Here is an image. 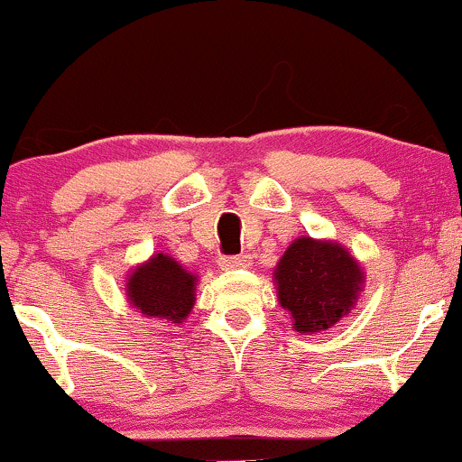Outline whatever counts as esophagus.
I'll return each mask as SVG.
<instances>
[{"mask_svg":"<svg viewBox=\"0 0 462 462\" xmlns=\"http://www.w3.org/2000/svg\"><path fill=\"white\" fill-rule=\"evenodd\" d=\"M249 264L247 256H232V258H221L219 267L226 269V272H232V269H245Z\"/></svg>","mask_w":462,"mask_h":462,"instance_id":"obj_1","label":"esophagus"}]
</instances>
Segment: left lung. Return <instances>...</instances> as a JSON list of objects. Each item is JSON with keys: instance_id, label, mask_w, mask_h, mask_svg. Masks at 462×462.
I'll return each mask as SVG.
<instances>
[{"instance_id": "8db88e82", "label": "left lung", "mask_w": 462, "mask_h": 462, "mask_svg": "<svg viewBox=\"0 0 462 462\" xmlns=\"http://www.w3.org/2000/svg\"><path fill=\"white\" fill-rule=\"evenodd\" d=\"M273 284L293 330L317 334L354 310L365 291V272L338 241L300 236L275 264Z\"/></svg>"}]
</instances>
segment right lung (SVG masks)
<instances>
[{"mask_svg": "<svg viewBox=\"0 0 462 462\" xmlns=\"http://www.w3.org/2000/svg\"><path fill=\"white\" fill-rule=\"evenodd\" d=\"M199 275L182 267L176 258L158 252L130 269L125 278L128 304L147 319L182 326L195 306Z\"/></svg>", "mask_w": 462, "mask_h": 462, "instance_id": "obj_1", "label": "right lung"}]
</instances>
